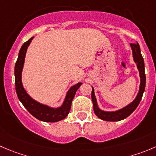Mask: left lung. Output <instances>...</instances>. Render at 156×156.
<instances>
[{
    "label": "left lung",
    "mask_w": 156,
    "mask_h": 156,
    "mask_svg": "<svg viewBox=\"0 0 156 156\" xmlns=\"http://www.w3.org/2000/svg\"><path fill=\"white\" fill-rule=\"evenodd\" d=\"M131 49L133 51V60L136 62L138 69L139 72H140V90H139L138 94L136 97L134 101L131 102L130 104H128L127 106L124 107L123 108L120 109L116 111H104V110H101L98 107V103H97L96 97L94 94V89L92 87L91 91V99L93 102L94 106V111L96 116L99 117L100 119L106 121H120V120H123L126 118L134 110L136 109L140 104V101L143 97V92L145 90V87H146V75H145V65L144 59L142 56L141 51H140V47L139 43H130Z\"/></svg>",
    "instance_id": "1"
}]
</instances>
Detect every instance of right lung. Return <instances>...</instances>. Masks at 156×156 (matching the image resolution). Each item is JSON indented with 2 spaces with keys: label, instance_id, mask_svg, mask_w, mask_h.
<instances>
[{
  "label": "right lung",
  "instance_id": "1",
  "mask_svg": "<svg viewBox=\"0 0 156 156\" xmlns=\"http://www.w3.org/2000/svg\"><path fill=\"white\" fill-rule=\"evenodd\" d=\"M33 37L30 38L28 41L23 43L20 49L17 60L15 64L14 75H15V86H16V92L18 98L22 103L26 109L30 112V114L33 115L38 120L49 123L60 121L68 116L72 106V100L75 97L77 90L82 84L81 82H78L70 87L68 90L66 96L65 98L62 105L57 108L50 107L45 104H40L38 101H35L27 93L22 84V71L23 68L24 61H25L26 52L29 45L31 43Z\"/></svg>",
  "mask_w": 156,
  "mask_h": 156
}]
</instances>
